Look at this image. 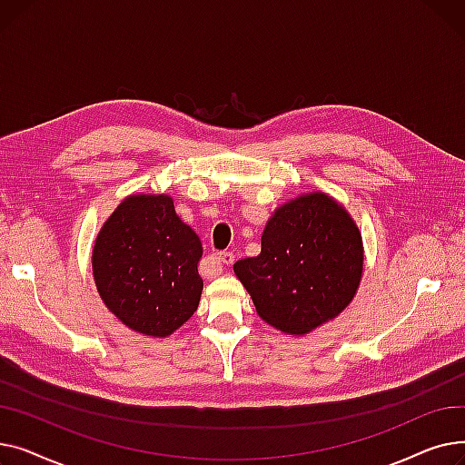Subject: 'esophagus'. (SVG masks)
<instances>
[{
    "instance_id": "esophagus-1",
    "label": "esophagus",
    "mask_w": 465,
    "mask_h": 465,
    "mask_svg": "<svg viewBox=\"0 0 465 465\" xmlns=\"http://www.w3.org/2000/svg\"><path fill=\"white\" fill-rule=\"evenodd\" d=\"M216 258H218V262H223L224 265H232L235 262V254L233 252H220Z\"/></svg>"
}]
</instances>
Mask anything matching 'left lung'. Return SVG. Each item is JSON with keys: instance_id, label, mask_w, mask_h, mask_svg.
Masks as SVG:
<instances>
[{"instance_id": "left-lung-1", "label": "left lung", "mask_w": 465, "mask_h": 465, "mask_svg": "<svg viewBox=\"0 0 465 465\" xmlns=\"http://www.w3.org/2000/svg\"><path fill=\"white\" fill-rule=\"evenodd\" d=\"M363 270L361 235L326 193L279 207L265 224L262 251L233 263L262 319L286 333H307L343 311Z\"/></svg>"}]
</instances>
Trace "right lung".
Returning <instances> with one entry per match:
<instances>
[{"label":"right lung","instance_id":"right-lung-1","mask_svg":"<svg viewBox=\"0 0 465 465\" xmlns=\"http://www.w3.org/2000/svg\"><path fill=\"white\" fill-rule=\"evenodd\" d=\"M200 237L169 195H132L95 239L92 267L107 309L134 331L165 337L200 305Z\"/></svg>","mask_w":465,"mask_h":465}]
</instances>
